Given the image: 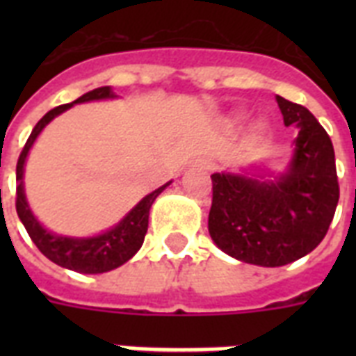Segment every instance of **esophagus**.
Wrapping results in <instances>:
<instances>
[{
    "mask_svg": "<svg viewBox=\"0 0 356 356\" xmlns=\"http://www.w3.org/2000/svg\"><path fill=\"white\" fill-rule=\"evenodd\" d=\"M201 166L205 168V170H212V162L211 161H201Z\"/></svg>",
    "mask_w": 356,
    "mask_h": 356,
    "instance_id": "esophagus-1",
    "label": "esophagus"
}]
</instances>
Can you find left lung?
<instances>
[{"mask_svg": "<svg viewBox=\"0 0 356 356\" xmlns=\"http://www.w3.org/2000/svg\"><path fill=\"white\" fill-rule=\"evenodd\" d=\"M284 125H298L290 172L275 183L214 173L209 233L223 253L277 268L301 259L325 238L337 211L334 147L309 108L277 96Z\"/></svg>", "mask_w": 356, "mask_h": 356, "instance_id": "obj_1", "label": "left lung"}]
</instances>
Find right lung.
Wrapping results in <instances>:
<instances>
[{
    "instance_id": "obj_1",
    "label": "right lung",
    "mask_w": 356,
    "mask_h": 356,
    "mask_svg": "<svg viewBox=\"0 0 356 356\" xmlns=\"http://www.w3.org/2000/svg\"><path fill=\"white\" fill-rule=\"evenodd\" d=\"M113 96L114 94L111 92V86H102V88H96V90L86 92L85 96H81L74 103L105 99V97ZM74 103H66V105H58V107L51 108L40 122L36 123L33 133L29 134V138L25 142L24 149L19 153L18 164H16V181H18V184H16V212H18L19 220L24 223L25 231L29 233L31 240L35 242L36 248L40 249V253L47 257L51 262L63 266V268H68V270L79 271V273H103V271H111L122 266L123 262H127L142 248L144 236L147 233L151 205L156 200V195L161 194L170 183L156 188L149 195H145L144 200L140 201L138 205L134 207L133 211L129 212L116 227L107 231L105 234H99V236L94 238H66L47 233L46 229L36 222V218L33 216V212H31L29 205L25 201L24 181H22L25 156H27L31 145L36 140V136L40 134L42 129L46 127L57 114L64 113L66 108L72 107Z\"/></svg>"
}]
</instances>
